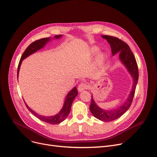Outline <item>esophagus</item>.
<instances>
[{"label":"esophagus","mask_w":157,"mask_h":157,"mask_svg":"<svg viewBox=\"0 0 157 157\" xmlns=\"http://www.w3.org/2000/svg\"><path fill=\"white\" fill-rule=\"evenodd\" d=\"M87 88H88V85L86 83H80L78 85V90L79 92H81V91H83V90H84L85 89H87Z\"/></svg>","instance_id":"obj_1"}]
</instances>
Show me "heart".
I'll return each instance as SVG.
<instances>
[{
    "label": "heart",
    "mask_w": 157,
    "mask_h": 157,
    "mask_svg": "<svg viewBox=\"0 0 157 157\" xmlns=\"http://www.w3.org/2000/svg\"><path fill=\"white\" fill-rule=\"evenodd\" d=\"M99 51V49L98 48V47H95V46L93 47L92 48V49H91V52H92L93 54H96ZM103 58H104V55H103V54H101V55H99V57H98V59H99V60H100V61L103 60Z\"/></svg>",
    "instance_id": "1"
}]
</instances>
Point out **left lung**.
<instances>
[{
  "label": "left lung",
  "mask_w": 157,
  "mask_h": 157,
  "mask_svg": "<svg viewBox=\"0 0 157 157\" xmlns=\"http://www.w3.org/2000/svg\"><path fill=\"white\" fill-rule=\"evenodd\" d=\"M102 37L106 39L110 44L113 55L119 52V59L126 66L128 72L130 73L133 79V86L130 94L127 98V100L118 108L112 109L111 110H105L103 109L100 108L95 104L94 100L92 98L90 110L92 115L101 121L110 122L120 117L130 107L134 97L136 86L138 82L139 69L135 56L126 42L115 36L102 35Z\"/></svg>",
  "instance_id": "left-lung-1"
}]
</instances>
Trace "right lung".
I'll return each mask as SVG.
<instances>
[{"label": "right lung", "instance_id": "obj_1", "mask_svg": "<svg viewBox=\"0 0 157 157\" xmlns=\"http://www.w3.org/2000/svg\"><path fill=\"white\" fill-rule=\"evenodd\" d=\"M62 36V35H56V36H55V38H59ZM49 40H50L49 37L40 39V40L35 41V42L31 44L28 47H27V49L25 50V51L22 54L21 58H20L19 63H18V70H17V79L18 77V72H19V70H20V65H21L22 60L24 59H25V58L29 56V55H31V54H32L33 53L36 52L38 50L42 49V47H44V45L47 42H48ZM77 95H78L77 88L75 86L73 89L71 90L69 92V94H67V95L66 96V99L65 101L63 106L62 110H61V111L56 115H53V116H50V117L43 116V115H41L36 113L35 112H34L33 110H31V109L28 105H27V104L25 103V102L24 103L28 110L34 115H35V116L37 118H38L40 120L44 122H47V123L51 124H58V123H60V122H62L68 116V115L69 114V113L71 112V105H72V102H73L74 99H75V98L77 96Z\"/></svg>", "mask_w": 157, "mask_h": 157}]
</instances>
